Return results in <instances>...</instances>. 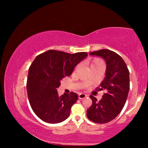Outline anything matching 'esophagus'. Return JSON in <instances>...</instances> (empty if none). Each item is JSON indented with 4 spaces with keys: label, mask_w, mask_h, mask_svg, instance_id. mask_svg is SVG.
Masks as SVG:
<instances>
[{
    "label": "esophagus",
    "mask_w": 148,
    "mask_h": 148,
    "mask_svg": "<svg viewBox=\"0 0 148 148\" xmlns=\"http://www.w3.org/2000/svg\"><path fill=\"white\" fill-rule=\"evenodd\" d=\"M87 97V95L86 94H84V93H79L78 95V98L79 99H84V98H86V97Z\"/></svg>",
    "instance_id": "34e87169"
}]
</instances>
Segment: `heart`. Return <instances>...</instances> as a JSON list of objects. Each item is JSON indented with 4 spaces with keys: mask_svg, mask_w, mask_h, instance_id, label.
<instances>
[{
    "mask_svg": "<svg viewBox=\"0 0 148 148\" xmlns=\"http://www.w3.org/2000/svg\"><path fill=\"white\" fill-rule=\"evenodd\" d=\"M88 64L91 71L92 70H95V69L104 70L105 67L104 61L100 58H95L93 59H92L91 61H89ZM79 67V64H77L76 66V68H75V71H76L78 69ZM87 82H89V80Z\"/></svg>",
    "mask_w": 148,
    "mask_h": 148,
    "instance_id": "obj_1",
    "label": "heart"
}]
</instances>
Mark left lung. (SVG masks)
<instances>
[{
    "label": "left lung",
    "mask_w": 148,
    "mask_h": 148,
    "mask_svg": "<svg viewBox=\"0 0 148 148\" xmlns=\"http://www.w3.org/2000/svg\"><path fill=\"white\" fill-rule=\"evenodd\" d=\"M106 62V77L99 90H105L101 101L90 95L92 105L87 110L88 119L97 123H106L116 118L123 108L130 89L129 71L122 57L111 50L104 49L90 52Z\"/></svg>",
    "instance_id": "obj_1"
}]
</instances>
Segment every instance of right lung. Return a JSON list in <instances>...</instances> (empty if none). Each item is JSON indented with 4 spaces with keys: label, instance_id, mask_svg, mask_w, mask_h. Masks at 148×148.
Returning <instances> with one entry per match:
<instances>
[{
    "label": "right lung",
    "instance_id": "1",
    "mask_svg": "<svg viewBox=\"0 0 148 148\" xmlns=\"http://www.w3.org/2000/svg\"><path fill=\"white\" fill-rule=\"evenodd\" d=\"M86 52L74 54L50 49L36 56L29 69L27 95L34 114L49 123L64 121L78 96L71 92L59 96L60 81L71 76L74 67L86 57Z\"/></svg>",
    "mask_w": 148,
    "mask_h": 148
}]
</instances>
